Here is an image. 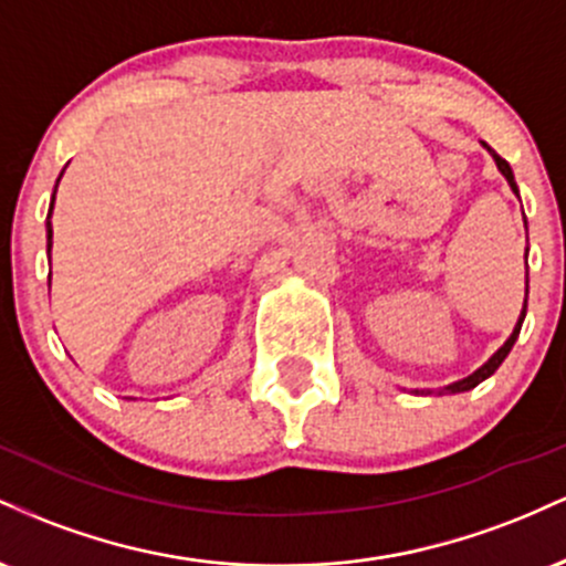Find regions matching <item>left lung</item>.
Wrapping results in <instances>:
<instances>
[{"mask_svg":"<svg viewBox=\"0 0 566 566\" xmlns=\"http://www.w3.org/2000/svg\"><path fill=\"white\" fill-rule=\"evenodd\" d=\"M484 148H486V151H490V154H492V159H495L497 170H500V172H503V178H505V180H509L511 191H513V193H516V197H518V188H516V180H513V170H511V165H509V161H505L503 157H500V154H495V151H492V148H490V146H486V143H484ZM524 226H527V220H524ZM527 292H530V279H527ZM524 316H527V295H524V308H522V316H518V322H516V327H513V333H511V337H509V340H505V343H503V346H500V348L495 350V354H492V356H490V361H484V365H482V367H479V369H476V373H473V375H469V378H463V380L452 382V386L441 388V391H439V394H463V391H471V388H476V386H479V382H482V380H486V378H490V375H492V373H495V369H497L500 365H503V359H505V356H509V354H511L513 343H516V337H518V329H522V322H524ZM426 394H431V391H426Z\"/></svg>","mask_w":566,"mask_h":566,"instance_id":"1","label":"left lung"}]
</instances>
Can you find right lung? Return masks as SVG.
I'll return each mask as SVG.
<instances>
[{"instance_id": "right-lung-1", "label": "right lung", "mask_w": 566, "mask_h": 566, "mask_svg": "<svg viewBox=\"0 0 566 566\" xmlns=\"http://www.w3.org/2000/svg\"><path fill=\"white\" fill-rule=\"evenodd\" d=\"M61 175H57V184H61ZM57 184H55V188H57ZM53 205H55V193H53ZM53 205H50V212H48V255H50V247H53V242H50V239H53V223H50V216H53Z\"/></svg>"}]
</instances>
